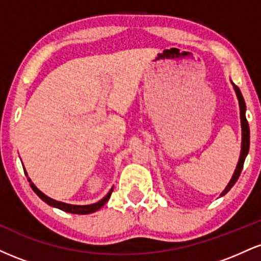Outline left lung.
<instances>
[{
  "instance_id": "8db88e82",
  "label": "left lung",
  "mask_w": 261,
  "mask_h": 261,
  "mask_svg": "<svg viewBox=\"0 0 261 261\" xmlns=\"http://www.w3.org/2000/svg\"><path fill=\"white\" fill-rule=\"evenodd\" d=\"M230 83H232L233 88H234V92L237 94V98H238V103H239V110H241V126H242V147H241V155H239V160H238V163H237V167H236V170L234 173H233L232 178H230V180L228 184H227V187L224 188V190L221 193V196L226 195L227 193L232 189L233 185L236 184V181L238 180L239 175H241V172L242 169H243V164H244V161H245V157L248 155V152H249V143H250V131H249V125H248V121H247V118H245V112H247V107H245V101H244V98L243 95H242V92L241 89L237 87L234 83L230 81Z\"/></svg>"
}]
</instances>
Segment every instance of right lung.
<instances>
[{
	"label": "right lung",
	"instance_id": "obj_1",
	"mask_svg": "<svg viewBox=\"0 0 261 261\" xmlns=\"http://www.w3.org/2000/svg\"><path fill=\"white\" fill-rule=\"evenodd\" d=\"M24 173H25V175L28 176V174H27V172H24ZM28 181L31 182V187H32L33 190H34V193L37 194V195L40 197V199L43 200L44 202H46L47 205L53 206V207L62 210V211H65V212H70V214H76V215H88V214H93V212L98 211V210L103 207V206L108 202V200L110 199V195H112L113 189H114V187L110 189L109 193H108L107 195L104 196L101 200H99V201H98V202L91 203V205H71V203H66V202L58 201V200H54V199H51V197L45 195L44 193H41V191L39 190L37 187H35L34 182H32L31 178H28Z\"/></svg>",
	"mask_w": 261,
	"mask_h": 261
}]
</instances>
